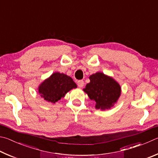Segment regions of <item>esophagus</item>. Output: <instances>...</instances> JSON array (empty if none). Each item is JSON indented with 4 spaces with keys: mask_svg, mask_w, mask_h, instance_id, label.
<instances>
[{
    "mask_svg": "<svg viewBox=\"0 0 158 158\" xmlns=\"http://www.w3.org/2000/svg\"><path fill=\"white\" fill-rule=\"evenodd\" d=\"M77 85H78L79 88H82L84 85V81H83V80H79V81H77Z\"/></svg>",
    "mask_w": 158,
    "mask_h": 158,
    "instance_id": "1",
    "label": "esophagus"
}]
</instances>
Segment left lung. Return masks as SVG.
I'll return each instance as SVG.
<instances>
[{"instance_id": "obj_1", "label": "left lung", "mask_w": 158, "mask_h": 158, "mask_svg": "<svg viewBox=\"0 0 158 158\" xmlns=\"http://www.w3.org/2000/svg\"><path fill=\"white\" fill-rule=\"evenodd\" d=\"M89 79L90 82L83 90L95 102V109H110L121 96V85L111 77L100 72L91 74Z\"/></svg>"}]
</instances>
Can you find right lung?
I'll use <instances>...</instances> for the list:
<instances>
[{
    "mask_svg": "<svg viewBox=\"0 0 158 158\" xmlns=\"http://www.w3.org/2000/svg\"><path fill=\"white\" fill-rule=\"evenodd\" d=\"M77 87V84L70 77L56 72L40 84L38 93L41 98L48 102L56 103L65 97L69 90Z\"/></svg>",
    "mask_w": 158,
    "mask_h": 158,
    "instance_id": "obj_1",
    "label": "right lung"
}]
</instances>
